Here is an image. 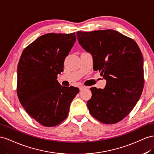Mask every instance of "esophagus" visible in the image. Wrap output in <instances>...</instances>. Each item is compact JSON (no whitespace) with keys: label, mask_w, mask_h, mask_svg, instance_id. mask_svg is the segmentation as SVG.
Masks as SVG:
<instances>
[{"label":"esophagus","mask_w":154,"mask_h":154,"mask_svg":"<svg viewBox=\"0 0 154 154\" xmlns=\"http://www.w3.org/2000/svg\"><path fill=\"white\" fill-rule=\"evenodd\" d=\"M86 88H88V87L85 86H80V87H79V89H80V90H81V91H82V90H83L84 89Z\"/></svg>","instance_id":"esophagus-1"}]
</instances>
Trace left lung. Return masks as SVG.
Segmentation results:
<instances>
[{"mask_svg": "<svg viewBox=\"0 0 154 154\" xmlns=\"http://www.w3.org/2000/svg\"><path fill=\"white\" fill-rule=\"evenodd\" d=\"M79 45L94 58V69L106 80L104 89L91 88L87 106L91 115L106 125L128 115L144 87L142 53L137 44L113 29L77 32Z\"/></svg>", "mask_w": 154, "mask_h": 154, "instance_id": "obj_1", "label": "left lung"}]
</instances>
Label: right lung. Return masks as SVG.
Returning a JSON list of instances; mask_svg holds the SVG:
<instances>
[{"instance_id": "right-lung-1", "label": "right lung", "mask_w": 154, "mask_h": 154, "mask_svg": "<svg viewBox=\"0 0 154 154\" xmlns=\"http://www.w3.org/2000/svg\"><path fill=\"white\" fill-rule=\"evenodd\" d=\"M75 41V33H47L22 53L17 67V96L28 115L44 126H55L66 119L79 91L57 81Z\"/></svg>"}]
</instances>
